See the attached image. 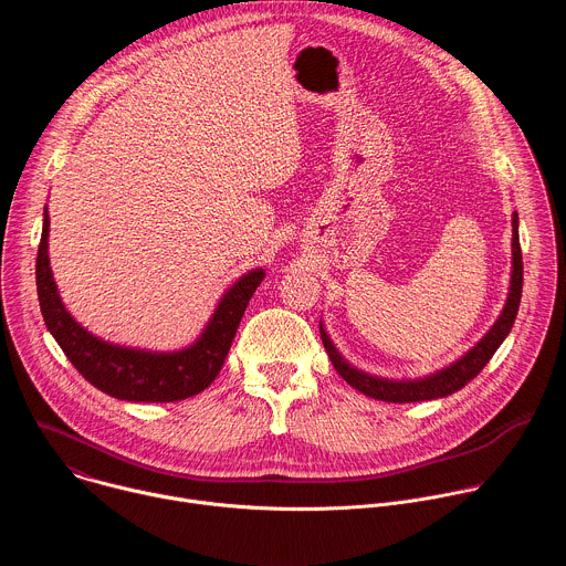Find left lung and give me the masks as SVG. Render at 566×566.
I'll use <instances>...</instances> for the list:
<instances>
[{"label":"left lung","mask_w":566,"mask_h":566,"mask_svg":"<svg viewBox=\"0 0 566 566\" xmlns=\"http://www.w3.org/2000/svg\"><path fill=\"white\" fill-rule=\"evenodd\" d=\"M522 282H524V264H522V249H520V230H517V212L513 214V275H511V293L506 300V306L500 315V319L493 325V329L483 336L461 360L454 365L441 369L434 376L421 378V380H385L369 374H363L354 369L334 347L325 329L319 327V338L325 343V349L329 354L332 365L336 371L358 391H363L369 398H378L385 402H417V400H432L443 398L448 394L459 391L465 387L483 367L489 365L493 354L500 349L504 338L511 334L513 322L517 317L520 300H522Z\"/></svg>","instance_id":"left-lung-1"}]
</instances>
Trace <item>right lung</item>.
Instances as JSON below:
<instances>
[{"instance_id":"right-lung-1","label":"right lung","mask_w":566,"mask_h":566,"mask_svg":"<svg viewBox=\"0 0 566 566\" xmlns=\"http://www.w3.org/2000/svg\"><path fill=\"white\" fill-rule=\"evenodd\" d=\"M49 212L44 210L42 239L35 260L38 300L44 325L71 360V365L101 391L134 402H170L203 391L219 374L237 327L264 271L241 277L219 302L201 338L188 349L172 354H151L109 345L85 332L66 313L49 266Z\"/></svg>"}]
</instances>
